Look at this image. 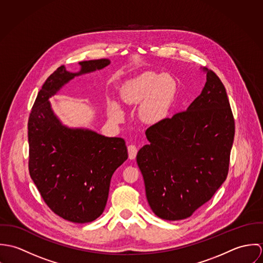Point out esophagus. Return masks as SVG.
<instances>
[{
  "label": "esophagus",
  "mask_w": 263,
  "mask_h": 263,
  "mask_svg": "<svg viewBox=\"0 0 263 263\" xmlns=\"http://www.w3.org/2000/svg\"><path fill=\"white\" fill-rule=\"evenodd\" d=\"M127 150H128V157L129 159H135L136 156H137V153H138V148L135 146V145H129L127 147Z\"/></svg>",
  "instance_id": "1"
}]
</instances>
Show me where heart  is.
I'll return each mask as SVG.
<instances>
[{"label": "heart", "mask_w": 263, "mask_h": 263, "mask_svg": "<svg viewBox=\"0 0 263 263\" xmlns=\"http://www.w3.org/2000/svg\"><path fill=\"white\" fill-rule=\"evenodd\" d=\"M176 82L172 77L147 72L128 81L122 89V99L128 104L145 102L140 107V117L148 123L163 119L174 100ZM109 115L115 121L123 119V112L116 102L109 105Z\"/></svg>", "instance_id": "b5f03b06"}]
</instances>
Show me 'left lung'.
I'll return each instance as SVG.
<instances>
[{"mask_svg": "<svg viewBox=\"0 0 263 263\" xmlns=\"http://www.w3.org/2000/svg\"><path fill=\"white\" fill-rule=\"evenodd\" d=\"M202 71L200 95L185 111L150 126V143L137 155L148 202L163 220L189 218L228 175L235 121L223 83L213 71Z\"/></svg>", "mask_w": 263, "mask_h": 263, "instance_id": "left-lung-1", "label": "left lung"}]
</instances>
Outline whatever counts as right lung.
I'll return each mask as SVG.
<instances>
[{
    "mask_svg": "<svg viewBox=\"0 0 263 263\" xmlns=\"http://www.w3.org/2000/svg\"><path fill=\"white\" fill-rule=\"evenodd\" d=\"M107 59L80 62L78 73L65 66L38 92L28 120L29 173L49 209L73 223H89L105 209L114 171L127 159L125 142L62 123L49 98L78 76L104 69Z\"/></svg>",
    "mask_w": 263,
    "mask_h": 263,
    "instance_id": "add662e5",
    "label": "right lung"
}]
</instances>
